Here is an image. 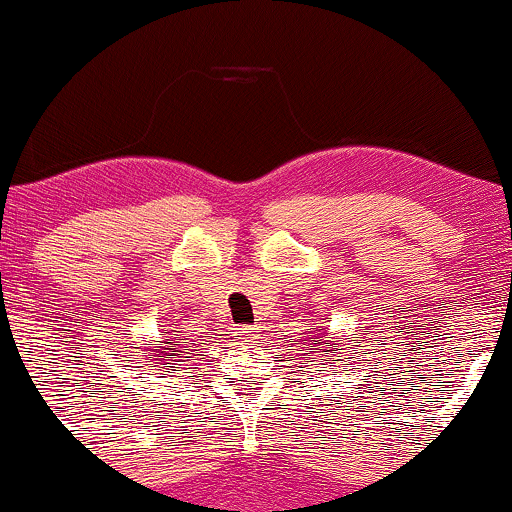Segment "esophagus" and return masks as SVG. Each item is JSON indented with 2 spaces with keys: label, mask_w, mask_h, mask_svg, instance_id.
<instances>
[{
  "label": "esophagus",
  "mask_w": 512,
  "mask_h": 512,
  "mask_svg": "<svg viewBox=\"0 0 512 512\" xmlns=\"http://www.w3.org/2000/svg\"><path fill=\"white\" fill-rule=\"evenodd\" d=\"M257 337H260L257 327H236V339L240 344H252Z\"/></svg>",
  "instance_id": "1"
}]
</instances>
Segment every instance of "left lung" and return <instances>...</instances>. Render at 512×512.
<instances>
[{
	"mask_svg": "<svg viewBox=\"0 0 512 512\" xmlns=\"http://www.w3.org/2000/svg\"><path fill=\"white\" fill-rule=\"evenodd\" d=\"M305 342H308V339H305ZM315 342H317V354H320V351H325V349H322V346H325L327 339H320V337H315ZM327 351H332V354H334L332 344H327ZM322 366H325V363H322Z\"/></svg>",
	"mask_w": 512,
	"mask_h": 512,
	"instance_id": "1",
	"label": "left lung"
}]
</instances>
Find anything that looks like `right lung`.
Listing matches in <instances>:
<instances>
[{"mask_svg": "<svg viewBox=\"0 0 512 512\" xmlns=\"http://www.w3.org/2000/svg\"><path fill=\"white\" fill-rule=\"evenodd\" d=\"M178 337H170V339H163L161 346H146L144 351H149V356L144 358V366L139 368H146V370H158V378H166L168 373H173L175 368L180 366L178 361H190L192 356L190 349H187L185 342H175ZM173 378V375H170Z\"/></svg>", "mask_w": 512, "mask_h": 512, "instance_id": "add662e5", "label": "right lung"}]
</instances>
